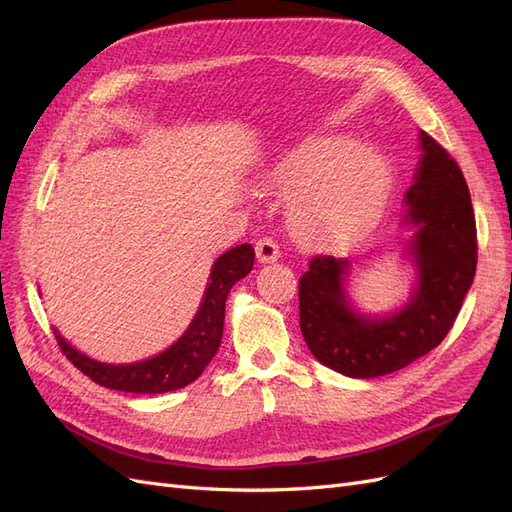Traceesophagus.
I'll list each match as a JSON object with an SVG mask.
<instances>
[{"instance_id": "esophagus-1", "label": "esophagus", "mask_w": 512, "mask_h": 512, "mask_svg": "<svg viewBox=\"0 0 512 512\" xmlns=\"http://www.w3.org/2000/svg\"><path fill=\"white\" fill-rule=\"evenodd\" d=\"M256 258L262 265H267V262H275L280 258V245H277L271 237H262L256 243Z\"/></svg>"}]
</instances>
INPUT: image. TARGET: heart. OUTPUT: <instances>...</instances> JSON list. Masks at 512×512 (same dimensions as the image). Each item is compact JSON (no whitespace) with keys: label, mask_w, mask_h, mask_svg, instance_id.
Returning <instances> with one entry per match:
<instances>
[{"label":"heart","mask_w":512,"mask_h":512,"mask_svg":"<svg viewBox=\"0 0 512 512\" xmlns=\"http://www.w3.org/2000/svg\"><path fill=\"white\" fill-rule=\"evenodd\" d=\"M271 190L290 196L288 222L303 245L327 250L374 228L391 192V168L371 147L346 136H314L294 145L269 173Z\"/></svg>","instance_id":"heart-1"}]
</instances>
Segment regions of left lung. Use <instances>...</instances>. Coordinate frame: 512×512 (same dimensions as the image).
Listing matches in <instances>:
<instances>
[{"instance_id": "8db88e82", "label": "left lung", "mask_w": 512, "mask_h": 512, "mask_svg": "<svg viewBox=\"0 0 512 512\" xmlns=\"http://www.w3.org/2000/svg\"><path fill=\"white\" fill-rule=\"evenodd\" d=\"M423 158L406 192L408 243L418 277L399 312L369 318L348 303V260L314 256L299 282L301 333L316 359L350 378L404 369L451 331L476 273V220L468 183L455 158L421 132Z\"/></svg>"}]
</instances>
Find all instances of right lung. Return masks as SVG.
Segmentation results:
<instances>
[{"instance_id":"right-lung-1","label":"right lung","mask_w":512,"mask_h":512,"mask_svg":"<svg viewBox=\"0 0 512 512\" xmlns=\"http://www.w3.org/2000/svg\"><path fill=\"white\" fill-rule=\"evenodd\" d=\"M254 267V247L243 243L213 262L209 286L190 327L177 342L151 359L130 365H108L89 359L53 331L66 359L96 384L126 393H168L194 382L211 363L222 342L224 309L230 288Z\"/></svg>"}]
</instances>
